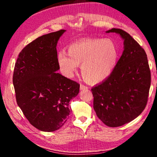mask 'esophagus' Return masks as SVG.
<instances>
[{"instance_id": "34e87169", "label": "esophagus", "mask_w": 157, "mask_h": 157, "mask_svg": "<svg viewBox=\"0 0 157 157\" xmlns=\"http://www.w3.org/2000/svg\"><path fill=\"white\" fill-rule=\"evenodd\" d=\"M88 89H89L88 86H84V85H83V84L80 85V90H81V91H83V90H88Z\"/></svg>"}]
</instances>
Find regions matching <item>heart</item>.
Returning a JSON list of instances; mask_svg holds the SVG:
<instances>
[{
  "instance_id": "obj_1",
  "label": "heart",
  "mask_w": 157,
  "mask_h": 157,
  "mask_svg": "<svg viewBox=\"0 0 157 157\" xmlns=\"http://www.w3.org/2000/svg\"><path fill=\"white\" fill-rule=\"evenodd\" d=\"M118 57V50L110 39H86L69 45L67 53H57V61L63 75L72 78L80 65L83 78L91 84L107 79L112 73Z\"/></svg>"
}]
</instances>
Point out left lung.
I'll return each mask as SVG.
<instances>
[{
    "label": "left lung",
    "mask_w": 157,
    "mask_h": 157,
    "mask_svg": "<svg viewBox=\"0 0 157 157\" xmlns=\"http://www.w3.org/2000/svg\"><path fill=\"white\" fill-rule=\"evenodd\" d=\"M124 40V50L112 73L91 89L94 109L103 123L111 127L128 123L147 105L151 74L144 49L121 29L112 28Z\"/></svg>",
    "instance_id": "1"
}]
</instances>
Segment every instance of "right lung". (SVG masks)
Returning a JSON list of instances; mask_svg holds the SVG:
<instances>
[{
    "mask_svg": "<svg viewBox=\"0 0 157 157\" xmlns=\"http://www.w3.org/2000/svg\"><path fill=\"white\" fill-rule=\"evenodd\" d=\"M65 30L44 34L18 55L13 74L16 99L25 118L36 129L54 132L71 112L69 102L79 94V84L57 73V44Z\"/></svg>",
    "mask_w": 157,
    "mask_h": 157,
    "instance_id": "right-lung-1",
    "label": "right lung"
}]
</instances>
